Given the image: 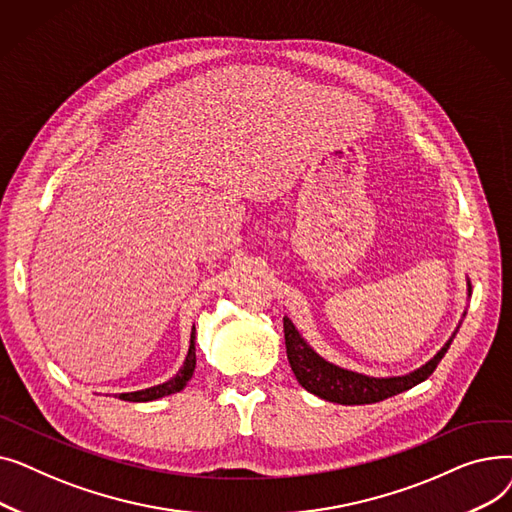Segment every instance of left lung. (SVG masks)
Returning <instances> with one entry per match:
<instances>
[{
  "label": "left lung",
  "mask_w": 512,
  "mask_h": 512,
  "mask_svg": "<svg viewBox=\"0 0 512 512\" xmlns=\"http://www.w3.org/2000/svg\"><path fill=\"white\" fill-rule=\"evenodd\" d=\"M467 297H471V282L467 278ZM467 311L463 313V317ZM463 324V319L459 321V326L452 332V336L446 340V344L440 348V351L429 359L425 365L419 369L405 373V375H388V378H373V375H365L359 371H351L338 367L330 361H326L319 353H315L309 346V342L299 334V330L294 328L292 321L284 317V340H286V355L288 363L297 375L299 384L330 402H338V405H371V402H380L386 400L394 394L405 392L421 382H425L429 375L434 373L442 357L448 353V348L459 332Z\"/></svg>",
  "instance_id": "1"
}]
</instances>
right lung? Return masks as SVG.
Wrapping results in <instances>:
<instances>
[{"label":"right lung","mask_w":512,"mask_h":512,"mask_svg":"<svg viewBox=\"0 0 512 512\" xmlns=\"http://www.w3.org/2000/svg\"><path fill=\"white\" fill-rule=\"evenodd\" d=\"M195 365H197V357H195V326H193L191 346H188L186 361H184V365L178 369V373L174 375V378H170V380L164 382V384H157V386L145 388V390L120 394V398H122V400H128V402H149V400H157V398H161V396L176 394V392H180V390L188 384V380L193 378Z\"/></svg>","instance_id":"1"}]
</instances>
